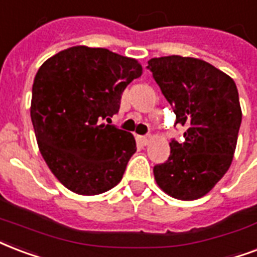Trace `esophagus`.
<instances>
[{
  "label": "esophagus",
  "mask_w": 257,
  "mask_h": 257,
  "mask_svg": "<svg viewBox=\"0 0 257 257\" xmlns=\"http://www.w3.org/2000/svg\"><path fill=\"white\" fill-rule=\"evenodd\" d=\"M137 140H139V142L142 143L143 146H148V144H150L151 143V140H152V139H151L150 136H144V137H139V139H137Z\"/></svg>",
  "instance_id": "34e87169"
}]
</instances>
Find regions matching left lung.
<instances>
[{"instance_id":"obj_1","label":"left lung","mask_w":257,"mask_h":257,"mask_svg":"<svg viewBox=\"0 0 257 257\" xmlns=\"http://www.w3.org/2000/svg\"><path fill=\"white\" fill-rule=\"evenodd\" d=\"M148 70L174 107L176 124L187 128L185 140L170 143V158L154 167L164 193L194 201L210 191L226 174L241 124L238 91L232 78L202 59L162 56Z\"/></svg>"}]
</instances>
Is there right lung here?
Here are the masks:
<instances>
[{
  "label": "right lung",
  "mask_w": 257,
  "mask_h": 257,
  "mask_svg": "<svg viewBox=\"0 0 257 257\" xmlns=\"http://www.w3.org/2000/svg\"><path fill=\"white\" fill-rule=\"evenodd\" d=\"M143 67L106 48L70 47L40 66L31 120L51 172L79 195H97L122 179L136 152L132 133L102 122L120 109L121 94Z\"/></svg>",
  "instance_id": "1"
}]
</instances>
